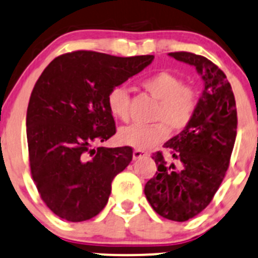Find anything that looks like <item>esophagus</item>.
I'll return each instance as SVG.
<instances>
[{
    "instance_id": "esophagus-1",
    "label": "esophagus",
    "mask_w": 258,
    "mask_h": 258,
    "mask_svg": "<svg viewBox=\"0 0 258 258\" xmlns=\"http://www.w3.org/2000/svg\"><path fill=\"white\" fill-rule=\"evenodd\" d=\"M146 155H147L146 152L141 151V150H135L134 154H132V157H134V160H139V159H141V157L146 156Z\"/></svg>"
}]
</instances>
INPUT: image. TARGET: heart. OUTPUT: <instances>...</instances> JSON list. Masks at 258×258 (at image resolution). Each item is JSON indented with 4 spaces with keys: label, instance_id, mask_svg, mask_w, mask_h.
<instances>
[{
    "label": "heart",
    "instance_id": "b5f03b06",
    "mask_svg": "<svg viewBox=\"0 0 258 258\" xmlns=\"http://www.w3.org/2000/svg\"><path fill=\"white\" fill-rule=\"evenodd\" d=\"M142 87L159 101L151 126L131 124L122 127L118 139L123 145L137 150H151L169 137V132H180L186 128L198 107V93L192 87L169 72H159L146 77ZM128 92L124 87L116 86L107 94V107L113 117L128 119Z\"/></svg>",
    "mask_w": 258,
    "mask_h": 258
}]
</instances>
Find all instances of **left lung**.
I'll return each mask as SVG.
<instances>
[{
  "label": "left lung",
  "instance_id": "left-lung-1",
  "mask_svg": "<svg viewBox=\"0 0 258 258\" xmlns=\"http://www.w3.org/2000/svg\"><path fill=\"white\" fill-rule=\"evenodd\" d=\"M169 55L197 69L204 91L186 128L165 144L179 165L155 152L156 176L144 191L159 216L185 222L207 208L223 181L236 141L237 109L231 84L216 64L192 52Z\"/></svg>",
  "mask_w": 258,
  "mask_h": 258
}]
</instances>
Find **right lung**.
I'll list each match as a JSON object with an SVG mask.
<instances>
[{
    "label": "right lung",
    "mask_w": 258,
    "mask_h": 258,
    "mask_svg": "<svg viewBox=\"0 0 258 258\" xmlns=\"http://www.w3.org/2000/svg\"><path fill=\"white\" fill-rule=\"evenodd\" d=\"M152 60L79 50L55 57L37 79L26 116L30 169L60 218L83 222L106 207L112 180L132 160L128 146L92 149L116 134L107 94Z\"/></svg>",
    "instance_id": "right-lung-1"
}]
</instances>
